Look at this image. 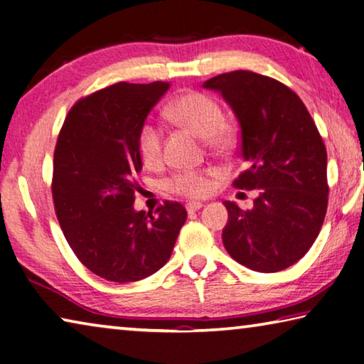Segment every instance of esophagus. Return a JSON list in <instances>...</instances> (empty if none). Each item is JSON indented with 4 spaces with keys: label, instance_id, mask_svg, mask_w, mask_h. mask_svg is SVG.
Wrapping results in <instances>:
<instances>
[{
    "label": "esophagus",
    "instance_id": "34e87169",
    "mask_svg": "<svg viewBox=\"0 0 364 364\" xmlns=\"http://www.w3.org/2000/svg\"><path fill=\"white\" fill-rule=\"evenodd\" d=\"M202 207H204V204H202V202H189V204L186 205V210H188V213H194V212H197Z\"/></svg>",
    "mask_w": 364,
    "mask_h": 364
}]
</instances>
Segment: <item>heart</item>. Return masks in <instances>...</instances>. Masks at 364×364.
Returning a JSON list of instances; mask_svg holds the SVG:
<instances>
[{
    "label": "heart",
    "mask_w": 364,
    "mask_h": 364,
    "mask_svg": "<svg viewBox=\"0 0 364 364\" xmlns=\"http://www.w3.org/2000/svg\"><path fill=\"white\" fill-rule=\"evenodd\" d=\"M164 115L176 125L186 127L197 136L205 138L212 149H226L232 134L223 122V110L213 97L199 91H188L175 97L164 110ZM136 147L146 165H156L162 159V130L152 122L141 123L136 133ZM217 170H178L165 178L164 189L184 199H200L212 189V178Z\"/></svg>",
    "instance_id": "b5f03b06"
}]
</instances>
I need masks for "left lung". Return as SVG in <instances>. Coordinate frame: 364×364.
Here are the masks:
<instances>
[{"instance_id": "left-lung-1", "label": "left lung", "mask_w": 364, "mask_h": 364, "mask_svg": "<svg viewBox=\"0 0 364 364\" xmlns=\"http://www.w3.org/2000/svg\"><path fill=\"white\" fill-rule=\"evenodd\" d=\"M218 91L241 127L245 170L239 189H257L250 210L226 200L223 244L260 273L297 263L318 237L328 210V154L305 104L274 78L234 70L202 85Z\"/></svg>"}]
</instances>
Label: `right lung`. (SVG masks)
Instances as JSON below:
<instances>
[{"mask_svg":"<svg viewBox=\"0 0 364 364\" xmlns=\"http://www.w3.org/2000/svg\"><path fill=\"white\" fill-rule=\"evenodd\" d=\"M167 82H120L82 97L67 114L53 165V200L70 249L91 273L144 279L168 262L186 208L165 200L156 215L133 208L139 189L136 133Z\"/></svg>","mask_w":364,"mask_h":364,"instance_id":"obj_1","label":"right lung"}]
</instances>
